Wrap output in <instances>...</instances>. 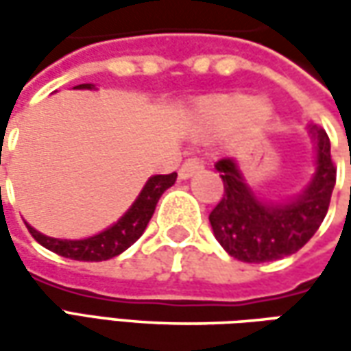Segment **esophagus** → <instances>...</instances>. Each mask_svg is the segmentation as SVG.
<instances>
[{"label":"esophagus","mask_w":351,"mask_h":351,"mask_svg":"<svg viewBox=\"0 0 351 351\" xmlns=\"http://www.w3.org/2000/svg\"><path fill=\"white\" fill-rule=\"evenodd\" d=\"M199 169H203V162L199 160V158H189V160H185L182 164V168H180V180H189L193 173H197Z\"/></svg>","instance_id":"obj_1"}]
</instances>
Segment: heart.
<instances>
[{
  "instance_id": "1",
  "label": "heart",
  "mask_w": 351,
  "mask_h": 351,
  "mask_svg": "<svg viewBox=\"0 0 351 351\" xmlns=\"http://www.w3.org/2000/svg\"><path fill=\"white\" fill-rule=\"evenodd\" d=\"M271 117V105L263 97H252L240 93L213 95L195 103L193 107V132L197 138L209 141L221 136L232 127L244 130L262 128Z\"/></svg>"
}]
</instances>
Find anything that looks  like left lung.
<instances>
[{
    "label": "left lung",
    "instance_id": "1",
    "mask_svg": "<svg viewBox=\"0 0 351 351\" xmlns=\"http://www.w3.org/2000/svg\"><path fill=\"white\" fill-rule=\"evenodd\" d=\"M308 136L315 146V173L301 193L283 201L260 195L234 158L215 164L223 178L224 195L210 210V228L232 258L248 263L276 262L303 248L322 224L330 205L336 169L326 132L308 125Z\"/></svg>",
    "mask_w": 351,
    "mask_h": 351
}]
</instances>
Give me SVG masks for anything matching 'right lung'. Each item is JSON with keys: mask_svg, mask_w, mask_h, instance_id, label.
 Instances as JSON below:
<instances>
[{"mask_svg": "<svg viewBox=\"0 0 351 351\" xmlns=\"http://www.w3.org/2000/svg\"><path fill=\"white\" fill-rule=\"evenodd\" d=\"M74 89H95L93 84H80ZM178 173H168V176H152L148 178V182L144 183L138 197L134 199V203L125 210V215L107 226L105 230L97 234L88 236V238H80V240H68V238H52V236L43 234L31 224L27 223L29 232L33 238L45 246L50 252L77 260V262H103V260H111L119 254H123L125 250L130 248L142 232L146 230V226L150 223L152 215H154L156 205L160 201L162 193L176 183Z\"/></svg>", "mask_w": 351, "mask_h": 351, "instance_id": "obj_1", "label": "right lung"}]
</instances>
